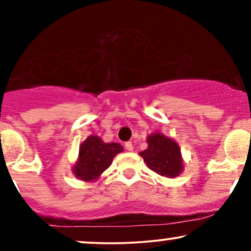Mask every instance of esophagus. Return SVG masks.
Wrapping results in <instances>:
<instances>
[{
	"label": "esophagus",
	"instance_id": "esophagus-1",
	"mask_svg": "<svg viewBox=\"0 0 251 251\" xmlns=\"http://www.w3.org/2000/svg\"><path fill=\"white\" fill-rule=\"evenodd\" d=\"M125 149L127 150L128 152H132L133 151V145H132V143L131 142H127L125 144Z\"/></svg>",
	"mask_w": 251,
	"mask_h": 251
}]
</instances>
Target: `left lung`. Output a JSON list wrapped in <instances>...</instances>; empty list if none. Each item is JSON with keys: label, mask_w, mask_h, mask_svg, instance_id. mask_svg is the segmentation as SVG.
I'll use <instances>...</instances> for the list:
<instances>
[{"label": "left lung", "mask_w": 251, "mask_h": 251, "mask_svg": "<svg viewBox=\"0 0 251 251\" xmlns=\"http://www.w3.org/2000/svg\"><path fill=\"white\" fill-rule=\"evenodd\" d=\"M146 142L148 149L139 152V154L149 169L168 178H175L183 172L184 164L180 148L174 139L160 132H155L149 135Z\"/></svg>", "instance_id": "left-lung-1"}]
</instances>
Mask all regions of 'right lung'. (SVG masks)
I'll list each match as a JSON object with an SVG mask.
<instances>
[{
    "label": "right lung",
    "mask_w": 251,
    "mask_h": 251,
    "mask_svg": "<svg viewBox=\"0 0 251 251\" xmlns=\"http://www.w3.org/2000/svg\"><path fill=\"white\" fill-rule=\"evenodd\" d=\"M124 151L118 143H105L98 135H89L79 148V155L72 172L77 179L96 181L109 168L113 158Z\"/></svg>",
    "instance_id": "add662e5"
}]
</instances>
